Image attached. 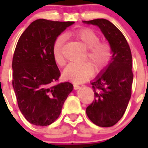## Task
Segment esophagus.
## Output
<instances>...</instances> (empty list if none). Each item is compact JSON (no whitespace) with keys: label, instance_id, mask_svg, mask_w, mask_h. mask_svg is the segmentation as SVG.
Listing matches in <instances>:
<instances>
[{"label":"esophagus","instance_id":"obj_1","mask_svg":"<svg viewBox=\"0 0 148 148\" xmlns=\"http://www.w3.org/2000/svg\"><path fill=\"white\" fill-rule=\"evenodd\" d=\"M73 88H74V90H78V89L80 88V86L78 85V84H74L73 85Z\"/></svg>","mask_w":148,"mask_h":148}]
</instances>
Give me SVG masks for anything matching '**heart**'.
Wrapping results in <instances>:
<instances>
[{
  "label": "heart",
  "mask_w": 148,
  "mask_h": 148,
  "mask_svg": "<svg viewBox=\"0 0 148 148\" xmlns=\"http://www.w3.org/2000/svg\"><path fill=\"white\" fill-rule=\"evenodd\" d=\"M87 48L84 60L87 61L79 64H71L64 71V76L68 80L75 83H81L90 79L95 73L102 72L110 64L112 58L110 46L106 42L100 41V38L92 30L87 28H81L70 33ZM65 43L64 35H60L53 43V54L57 64L64 66V56L63 55V47Z\"/></svg>",
  "instance_id": "heart-1"
}]
</instances>
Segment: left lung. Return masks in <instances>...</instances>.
<instances>
[{
    "label": "left lung",
    "mask_w": 148,
    "mask_h": 148,
    "mask_svg": "<svg viewBox=\"0 0 148 148\" xmlns=\"http://www.w3.org/2000/svg\"><path fill=\"white\" fill-rule=\"evenodd\" d=\"M83 22L100 28L113 53L108 66L101 72L102 75L91 82L95 99L86 113L95 125L112 127L122 118L131 97V51L124 35L108 20L98 18Z\"/></svg>",
    "instance_id": "left-lung-1"
}]
</instances>
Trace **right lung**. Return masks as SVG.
<instances>
[{
  "label": "right lung",
  "instance_id": "1",
  "mask_svg": "<svg viewBox=\"0 0 148 148\" xmlns=\"http://www.w3.org/2000/svg\"><path fill=\"white\" fill-rule=\"evenodd\" d=\"M73 23L38 19L17 43L12 64V86L21 112L36 126H47L58 118L73 89L70 82L58 83L61 73L53 54L56 38Z\"/></svg>",
  "mask_w": 148,
  "mask_h": 148
}]
</instances>
